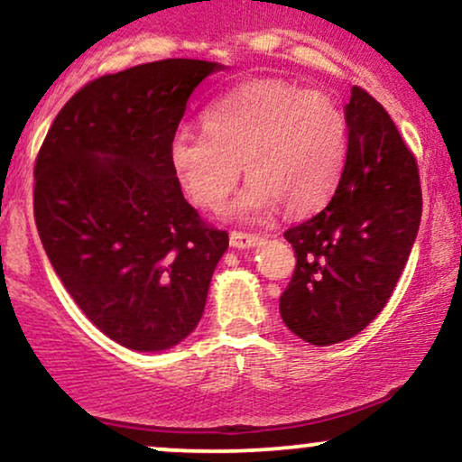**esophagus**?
<instances>
[{
    "mask_svg": "<svg viewBox=\"0 0 462 462\" xmlns=\"http://www.w3.org/2000/svg\"><path fill=\"white\" fill-rule=\"evenodd\" d=\"M263 241L261 235H252V232H241L235 230L230 232V245L238 247V249H245V247H254Z\"/></svg>",
    "mask_w": 462,
    "mask_h": 462,
    "instance_id": "esophagus-1",
    "label": "esophagus"
}]
</instances>
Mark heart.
I'll use <instances>...</instances> for the list:
<instances>
[{
  "instance_id": "b5f03b06",
  "label": "heart",
  "mask_w": 462,
  "mask_h": 462,
  "mask_svg": "<svg viewBox=\"0 0 462 462\" xmlns=\"http://www.w3.org/2000/svg\"><path fill=\"white\" fill-rule=\"evenodd\" d=\"M205 132L178 130L169 162L199 208H221L243 171L238 215L321 208L341 182L349 150L347 116L332 95L284 79H254L210 106Z\"/></svg>"
}]
</instances>
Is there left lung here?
I'll return each mask as SVG.
<instances>
[{
	"instance_id": "obj_1",
	"label": "left lung",
	"mask_w": 462,
	"mask_h": 462,
	"mask_svg": "<svg viewBox=\"0 0 462 462\" xmlns=\"http://www.w3.org/2000/svg\"><path fill=\"white\" fill-rule=\"evenodd\" d=\"M346 116L349 150L332 199L284 232L295 272L280 295V315L312 346L347 341L378 317L421 221L417 158L383 104L352 87Z\"/></svg>"
}]
</instances>
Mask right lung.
Returning a JSON list of instances; mask_svg holds the SVG:
<instances>
[{"label":"right lung","instance_id":"add662e5","mask_svg":"<svg viewBox=\"0 0 462 462\" xmlns=\"http://www.w3.org/2000/svg\"><path fill=\"white\" fill-rule=\"evenodd\" d=\"M221 65L167 58L84 84L34 162L51 267L106 337L161 352L195 330L227 232L184 199L169 162L190 95Z\"/></svg>","mask_w":462,"mask_h":462}]
</instances>
